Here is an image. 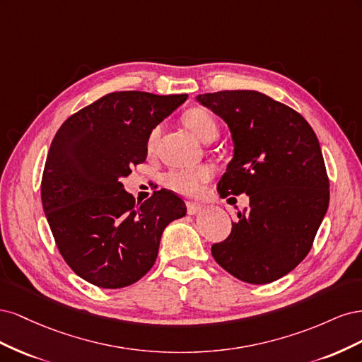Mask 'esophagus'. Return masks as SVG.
Segmentation results:
<instances>
[{
    "mask_svg": "<svg viewBox=\"0 0 362 362\" xmlns=\"http://www.w3.org/2000/svg\"><path fill=\"white\" fill-rule=\"evenodd\" d=\"M185 205H187V213L189 214H196V213H198V211H201L202 210V205L201 204H198V202H187V204H185Z\"/></svg>",
    "mask_w": 362,
    "mask_h": 362,
    "instance_id": "34e87169",
    "label": "esophagus"
}]
</instances>
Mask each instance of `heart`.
Masks as SVG:
<instances>
[{
  "label": "heart",
  "instance_id": "b5f03b06",
  "mask_svg": "<svg viewBox=\"0 0 362 362\" xmlns=\"http://www.w3.org/2000/svg\"><path fill=\"white\" fill-rule=\"evenodd\" d=\"M184 124L201 141L214 140L218 128L213 115L201 107L190 108L184 115ZM161 127H156L148 136V149L152 152L157 146L160 139ZM213 170L208 166H198L193 169H172L164 173L163 181L173 192L182 196H194L208 180L211 178Z\"/></svg>",
  "mask_w": 362,
  "mask_h": 362
}]
</instances>
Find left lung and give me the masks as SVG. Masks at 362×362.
<instances>
[{
	"instance_id": "obj_1",
	"label": "left lung",
	"mask_w": 362,
	"mask_h": 362,
	"mask_svg": "<svg viewBox=\"0 0 362 362\" xmlns=\"http://www.w3.org/2000/svg\"><path fill=\"white\" fill-rule=\"evenodd\" d=\"M198 101L233 134L234 157L217 192L246 193L250 201L211 254L240 281H276L308 255L329 205L319 140L302 115L257 90L205 93Z\"/></svg>"
}]
</instances>
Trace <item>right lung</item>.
Instances as JSON below:
<instances>
[{"mask_svg": "<svg viewBox=\"0 0 362 362\" xmlns=\"http://www.w3.org/2000/svg\"><path fill=\"white\" fill-rule=\"evenodd\" d=\"M187 95L113 92L64 120L43 168V211L66 264L101 288H124L154 266L161 234L185 216L161 189L145 202L120 178L148 156V136Z\"/></svg>", "mask_w": 362, "mask_h": 362, "instance_id": "right-lung-1", "label": "right lung"}]
</instances>
